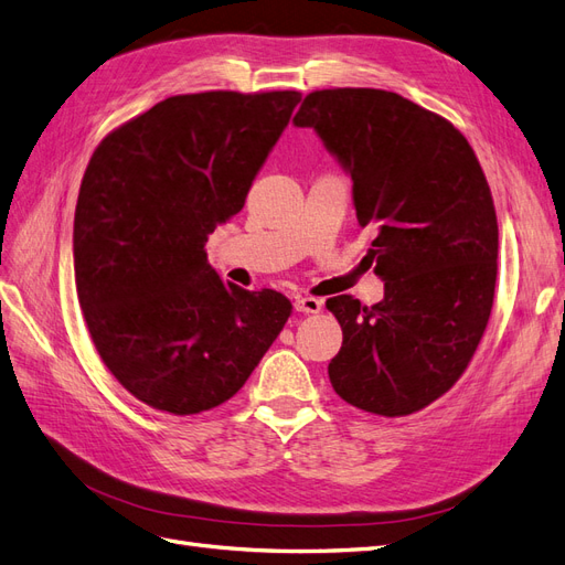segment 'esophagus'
Wrapping results in <instances>:
<instances>
[{"mask_svg": "<svg viewBox=\"0 0 565 565\" xmlns=\"http://www.w3.org/2000/svg\"><path fill=\"white\" fill-rule=\"evenodd\" d=\"M295 309L299 313H318L322 309V301L316 297H297L295 299Z\"/></svg>", "mask_w": 565, "mask_h": 565, "instance_id": "obj_1", "label": "esophagus"}]
</instances>
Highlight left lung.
<instances>
[{"instance_id":"left-lung-1","label":"left lung","mask_w":565,"mask_h":565,"mask_svg":"<svg viewBox=\"0 0 565 565\" xmlns=\"http://www.w3.org/2000/svg\"><path fill=\"white\" fill-rule=\"evenodd\" d=\"M297 127H313L353 181L358 224L384 299H328L344 341L328 367L353 407L405 417L465 374L492 311L498 214L469 141L446 117L384 89H320Z\"/></svg>"}]
</instances>
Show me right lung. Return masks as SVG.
<instances>
[{
	"instance_id": "obj_1",
	"label": "right lung",
	"mask_w": 565,
	"mask_h": 565,
	"mask_svg": "<svg viewBox=\"0 0 565 565\" xmlns=\"http://www.w3.org/2000/svg\"><path fill=\"white\" fill-rule=\"evenodd\" d=\"M299 92L169 96L113 129L75 207V285L100 361L134 398L198 415L233 398L292 316L224 282L204 243L245 207Z\"/></svg>"
}]
</instances>
